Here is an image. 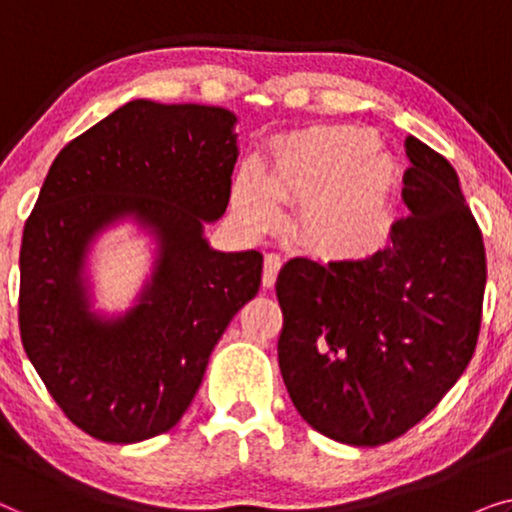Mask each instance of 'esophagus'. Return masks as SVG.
I'll use <instances>...</instances> for the list:
<instances>
[{
	"label": "esophagus",
	"mask_w": 512,
	"mask_h": 512,
	"mask_svg": "<svg viewBox=\"0 0 512 512\" xmlns=\"http://www.w3.org/2000/svg\"><path fill=\"white\" fill-rule=\"evenodd\" d=\"M279 270H282V256H279V254H265V261H263V286H265V289L275 286V279H277Z\"/></svg>",
	"instance_id": "esophagus-1"
}]
</instances>
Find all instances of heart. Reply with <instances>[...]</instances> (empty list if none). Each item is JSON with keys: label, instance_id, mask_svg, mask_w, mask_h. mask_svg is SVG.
Returning <instances> with one entry per match:
<instances>
[{"label": "heart", "instance_id": "heart-1", "mask_svg": "<svg viewBox=\"0 0 512 512\" xmlns=\"http://www.w3.org/2000/svg\"><path fill=\"white\" fill-rule=\"evenodd\" d=\"M398 184L396 158L370 132L321 128L277 146L268 174L244 167L233 202L254 230L279 223V202H303L293 223L300 242L328 258H363L387 240Z\"/></svg>", "mask_w": 512, "mask_h": 512}]
</instances>
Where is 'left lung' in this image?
I'll use <instances>...</instances> for the list:
<instances>
[{"mask_svg": "<svg viewBox=\"0 0 512 512\" xmlns=\"http://www.w3.org/2000/svg\"><path fill=\"white\" fill-rule=\"evenodd\" d=\"M408 216L368 258H291L279 270L277 356L286 391L314 431L375 447L429 415L473 359L487 258L447 160L405 139Z\"/></svg>", "mask_w": 512, "mask_h": 512, "instance_id": "8db88e82", "label": "left lung"}]
</instances>
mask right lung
I'll list each match as a JSON object with an SVG mask.
<instances>
[{
    "label": "right lung",
    "instance_id": "right-lung-1",
    "mask_svg": "<svg viewBox=\"0 0 512 512\" xmlns=\"http://www.w3.org/2000/svg\"><path fill=\"white\" fill-rule=\"evenodd\" d=\"M237 116L132 100L53 160L20 247V338L62 412L104 443L179 422L230 319L258 293L261 251H219L205 223L228 207ZM137 222L157 242L136 305L92 310L85 261L104 229Z\"/></svg>",
    "mask_w": 512,
    "mask_h": 512
}]
</instances>
